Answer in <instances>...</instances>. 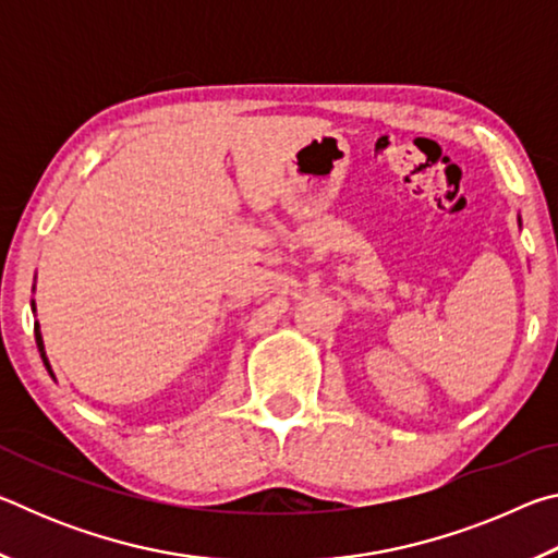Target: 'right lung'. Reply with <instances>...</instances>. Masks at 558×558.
I'll list each match as a JSON object with an SVG mask.
<instances>
[{"label":"right lung","mask_w":558,"mask_h":558,"mask_svg":"<svg viewBox=\"0 0 558 558\" xmlns=\"http://www.w3.org/2000/svg\"><path fill=\"white\" fill-rule=\"evenodd\" d=\"M34 332H36V344H39V352H41V359H44V364H46V369H49V374H51V366H49V359H46V354H44V339H41V332H39V323L34 325ZM53 376V374H51Z\"/></svg>","instance_id":"obj_1"}]
</instances>
